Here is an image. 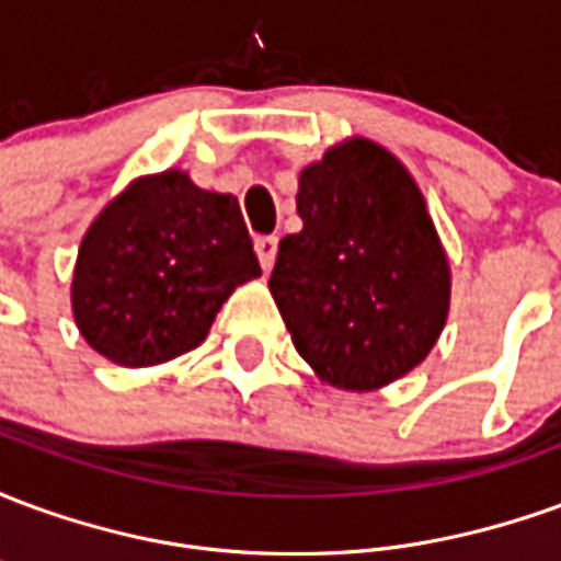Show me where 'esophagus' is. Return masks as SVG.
Wrapping results in <instances>:
<instances>
[{
  "label": "esophagus",
  "instance_id": "obj_1",
  "mask_svg": "<svg viewBox=\"0 0 561 561\" xmlns=\"http://www.w3.org/2000/svg\"><path fill=\"white\" fill-rule=\"evenodd\" d=\"M255 252L264 273H270V270H273V261H276V252H279V240H276V237H257Z\"/></svg>",
  "mask_w": 561,
  "mask_h": 561
}]
</instances>
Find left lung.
<instances>
[{
    "label": "left lung",
    "mask_w": 561,
    "mask_h": 561,
    "mask_svg": "<svg viewBox=\"0 0 561 561\" xmlns=\"http://www.w3.org/2000/svg\"><path fill=\"white\" fill-rule=\"evenodd\" d=\"M304 231L279 240L270 294L294 348L345 390L412 373L445 328L450 267L397 156L354 138L300 173Z\"/></svg>",
    "instance_id": "obj_1"
}]
</instances>
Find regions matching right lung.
Here are the masks:
<instances>
[{"mask_svg": "<svg viewBox=\"0 0 561 561\" xmlns=\"http://www.w3.org/2000/svg\"><path fill=\"white\" fill-rule=\"evenodd\" d=\"M261 276L233 195L188 173L140 176L83 237L71 309L83 340L119 366H156L192 352L243 282Z\"/></svg>", "mask_w": 561, "mask_h": 561, "instance_id": "add662e5", "label": "right lung"}]
</instances>
